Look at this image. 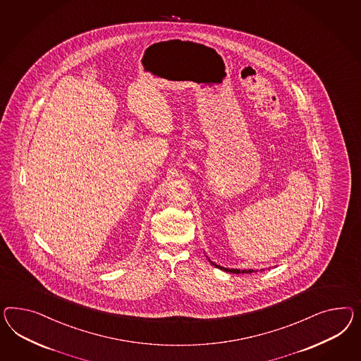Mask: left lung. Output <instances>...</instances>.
Returning a JSON list of instances; mask_svg holds the SVG:
<instances>
[{
	"mask_svg": "<svg viewBox=\"0 0 361 361\" xmlns=\"http://www.w3.org/2000/svg\"><path fill=\"white\" fill-rule=\"evenodd\" d=\"M210 262V260H209ZM210 263L215 265L216 268H219V269H222L224 272H230V273H236V274H239V273H254L256 271L254 269H243V271H240V269H230V268H224V267H221V265H216V264L213 263V262H210Z\"/></svg>",
	"mask_w": 361,
	"mask_h": 361,
	"instance_id": "1",
	"label": "left lung"
}]
</instances>
